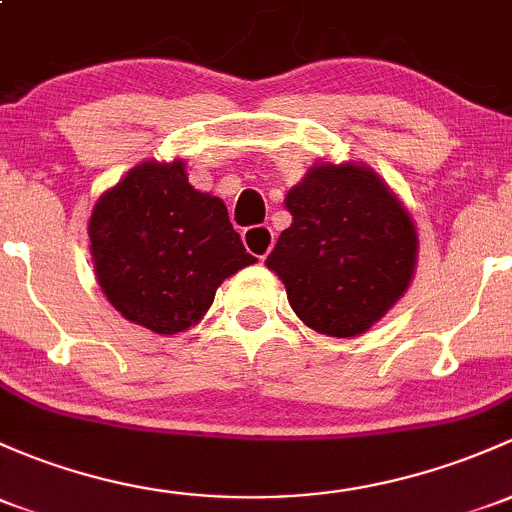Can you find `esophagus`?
Segmentation results:
<instances>
[{"instance_id":"obj_1","label":"esophagus","mask_w":512,"mask_h":512,"mask_svg":"<svg viewBox=\"0 0 512 512\" xmlns=\"http://www.w3.org/2000/svg\"><path fill=\"white\" fill-rule=\"evenodd\" d=\"M242 242H245L250 255H255L257 260H265L274 247V230L270 225H252V228L242 230Z\"/></svg>"}]
</instances>
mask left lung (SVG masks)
Wrapping results in <instances>:
<instances>
[{
	"label": "left lung",
	"instance_id": "left-lung-1",
	"mask_svg": "<svg viewBox=\"0 0 512 512\" xmlns=\"http://www.w3.org/2000/svg\"><path fill=\"white\" fill-rule=\"evenodd\" d=\"M284 203L294 220L267 267L287 287L294 314L326 336L368 331L410 287V213L375 171L355 164L314 166Z\"/></svg>",
	"mask_w": 512,
	"mask_h": 512
}]
</instances>
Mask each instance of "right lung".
<instances>
[{
  "instance_id": "right-lung-1",
  "label": "right lung",
  "mask_w": 512,
  "mask_h": 512,
  "mask_svg": "<svg viewBox=\"0 0 512 512\" xmlns=\"http://www.w3.org/2000/svg\"><path fill=\"white\" fill-rule=\"evenodd\" d=\"M88 235L110 304L166 336L196 324L220 282L255 262L225 203L188 184L181 161L134 166L95 203Z\"/></svg>"
}]
</instances>
